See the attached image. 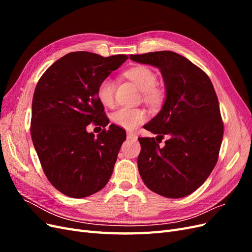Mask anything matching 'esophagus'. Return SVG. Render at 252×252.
<instances>
[{"label": "esophagus", "instance_id": "34e87169", "mask_svg": "<svg viewBox=\"0 0 252 252\" xmlns=\"http://www.w3.org/2000/svg\"><path fill=\"white\" fill-rule=\"evenodd\" d=\"M127 139H129V140H135L136 139V135L133 132H127Z\"/></svg>", "mask_w": 252, "mask_h": 252}]
</instances>
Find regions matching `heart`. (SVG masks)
Masks as SVG:
<instances>
[{"mask_svg":"<svg viewBox=\"0 0 252 252\" xmlns=\"http://www.w3.org/2000/svg\"><path fill=\"white\" fill-rule=\"evenodd\" d=\"M126 75L141 91H143L145 101L150 104H156L159 101L161 91L156 87L158 84L157 73L151 70L149 67H133L126 72ZM114 90H116L114 82L109 78L103 79L96 87V96L98 102L104 105L105 107H112L114 104ZM146 118V112L141 108L121 107L111 114V121L113 124L127 129V130H133L136 126L143 123Z\"/></svg>","mask_w":252,"mask_h":252,"instance_id":"1","label":"heart"}]
</instances>
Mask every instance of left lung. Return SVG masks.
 Returning <instances> with one entry per match:
<instances>
[{
    "instance_id": "left-lung-1",
    "label": "left lung",
    "mask_w": 252,
    "mask_h": 252,
    "mask_svg": "<svg viewBox=\"0 0 252 252\" xmlns=\"http://www.w3.org/2000/svg\"><path fill=\"white\" fill-rule=\"evenodd\" d=\"M163 75V107L145 129L157 138H139L138 168L151 191L170 199L184 197L207 180L218 162L224 134L219 100L209 77L173 51L130 55ZM169 135L163 148L160 140Z\"/></svg>"
}]
</instances>
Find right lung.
<instances>
[{
    "instance_id": "add662e5",
    "label": "right lung",
    "mask_w": 252,
    "mask_h": 252,
    "mask_svg": "<svg viewBox=\"0 0 252 252\" xmlns=\"http://www.w3.org/2000/svg\"><path fill=\"white\" fill-rule=\"evenodd\" d=\"M87 51L67 53L44 72L32 98L30 133L45 175L63 194L80 199L109 181L122 144L123 128L111 124L95 138L86 127L107 126L96 87L127 60Z\"/></svg>"
}]
</instances>
